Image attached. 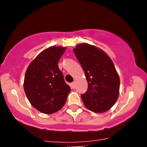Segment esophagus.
<instances>
[{"mask_svg": "<svg viewBox=\"0 0 147 147\" xmlns=\"http://www.w3.org/2000/svg\"><path fill=\"white\" fill-rule=\"evenodd\" d=\"M70 86H71L72 89L75 88V82H72V83L70 84Z\"/></svg>", "mask_w": 147, "mask_h": 147, "instance_id": "obj_1", "label": "esophagus"}]
</instances>
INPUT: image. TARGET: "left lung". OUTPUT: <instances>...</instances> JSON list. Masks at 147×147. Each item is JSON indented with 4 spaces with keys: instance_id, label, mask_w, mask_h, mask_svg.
I'll use <instances>...</instances> for the list:
<instances>
[{
    "instance_id": "left-lung-1",
    "label": "left lung",
    "mask_w": 147,
    "mask_h": 147,
    "mask_svg": "<svg viewBox=\"0 0 147 147\" xmlns=\"http://www.w3.org/2000/svg\"><path fill=\"white\" fill-rule=\"evenodd\" d=\"M73 51L88 82L87 91L81 95L84 105L93 112L109 111L118 98L120 83L113 63L104 51L87 43Z\"/></svg>"
}]
</instances>
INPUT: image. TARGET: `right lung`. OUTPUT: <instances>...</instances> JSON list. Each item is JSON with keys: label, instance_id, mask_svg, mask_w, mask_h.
Listing matches in <instances>:
<instances>
[{"label": "right lung", "instance_id": "obj_1", "mask_svg": "<svg viewBox=\"0 0 147 147\" xmlns=\"http://www.w3.org/2000/svg\"><path fill=\"white\" fill-rule=\"evenodd\" d=\"M65 49L52 46L43 50L25 72L24 90L27 97L32 106L43 113L52 114L61 109L71 90L58 66Z\"/></svg>", "mask_w": 147, "mask_h": 147}]
</instances>
